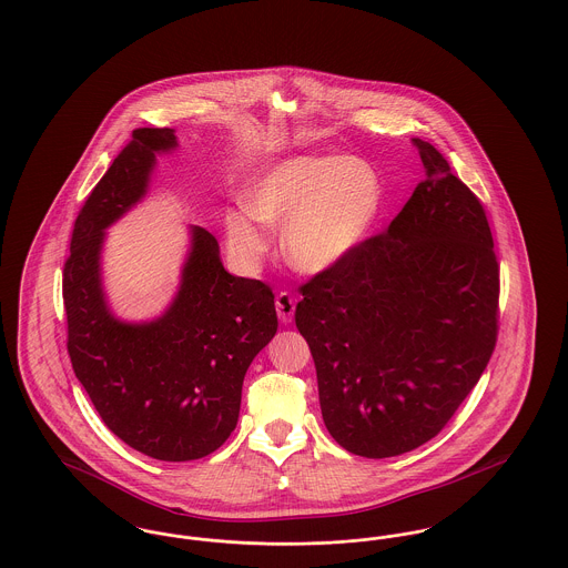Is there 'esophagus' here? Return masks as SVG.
<instances>
[{"instance_id": "34e87169", "label": "esophagus", "mask_w": 568, "mask_h": 568, "mask_svg": "<svg viewBox=\"0 0 568 568\" xmlns=\"http://www.w3.org/2000/svg\"><path fill=\"white\" fill-rule=\"evenodd\" d=\"M276 313H278V320L281 324H290L294 320V311H296V298L290 294V292H281L276 294Z\"/></svg>"}]
</instances>
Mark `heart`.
I'll use <instances>...</instances> for the list:
<instances>
[{
    "mask_svg": "<svg viewBox=\"0 0 568 568\" xmlns=\"http://www.w3.org/2000/svg\"><path fill=\"white\" fill-rule=\"evenodd\" d=\"M246 205L227 212L235 255L255 264L270 246L267 227H283V255L304 274L343 262L365 237L382 205V182L356 156H292L260 171Z\"/></svg>",
    "mask_w": 568,
    "mask_h": 568,
    "instance_id": "1",
    "label": "heart"
}]
</instances>
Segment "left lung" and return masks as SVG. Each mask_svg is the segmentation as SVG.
Wrapping results in <instances>:
<instances>
[{"instance_id":"1","label":"left lung","mask_w":568,"mask_h":568,"mask_svg":"<svg viewBox=\"0 0 568 568\" xmlns=\"http://www.w3.org/2000/svg\"><path fill=\"white\" fill-rule=\"evenodd\" d=\"M425 165L384 234L301 285L326 429L349 453L384 459L439 434L498 338L500 266L483 203L423 139Z\"/></svg>"}]
</instances>
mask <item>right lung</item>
<instances>
[{
  "instance_id": "obj_1",
  "label": "right lung",
  "mask_w": 568,
  "mask_h": 568,
  "mask_svg": "<svg viewBox=\"0 0 568 568\" xmlns=\"http://www.w3.org/2000/svg\"><path fill=\"white\" fill-rule=\"evenodd\" d=\"M178 145L173 129H136L83 203L64 264L68 354L102 423L161 462H193L232 435L242 382L276 334L266 283L230 274L216 237L191 230V253L168 311L154 322L118 320L104 301V230L148 191L156 154Z\"/></svg>"
}]
</instances>
